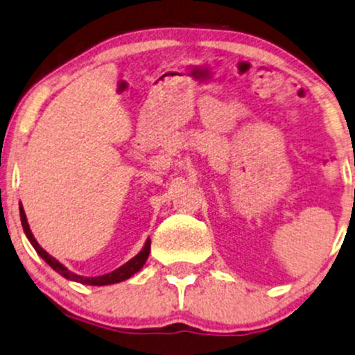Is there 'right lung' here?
<instances>
[{"label": "right lung", "mask_w": 355, "mask_h": 355, "mask_svg": "<svg viewBox=\"0 0 355 355\" xmlns=\"http://www.w3.org/2000/svg\"><path fill=\"white\" fill-rule=\"evenodd\" d=\"M19 216H21V224H23L26 237H28L31 245H33V247H34V250L37 252V255L41 257L42 260L51 266L52 270H55L57 273L62 275L64 278L71 279V282H77V283H82V284H90V286H105V284H113V283L125 282V279H128V278L133 277L135 273H138V271L143 268V265L146 263L148 257H150L151 239H148L146 243H144V247L141 248V252H139L137 257H133V258H131V260L126 261L125 265H121L120 268L113 270V271H110V273H107V275H102V277H80V275L72 273V271L69 270L67 266H64L59 260H55L54 257L49 255V253L44 250L41 245L37 243V240L34 239L33 232H31V229H29V224H28V218H26L23 204H19Z\"/></svg>", "instance_id": "add662e5"}]
</instances>
